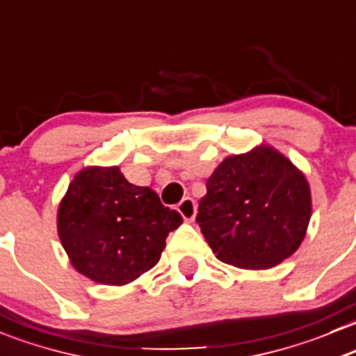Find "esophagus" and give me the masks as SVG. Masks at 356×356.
Segmentation results:
<instances>
[{
	"label": "esophagus",
	"instance_id": "esophagus-1",
	"mask_svg": "<svg viewBox=\"0 0 356 356\" xmlns=\"http://www.w3.org/2000/svg\"><path fill=\"white\" fill-rule=\"evenodd\" d=\"M177 210H179V213L182 216V219L188 220V222H191L196 216L195 200L189 198V196H186V198H182V202L177 205Z\"/></svg>",
	"mask_w": 356,
	"mask_h": 356
}]
</instances>
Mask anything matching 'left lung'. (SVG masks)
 <instances>
[{"label":"left lung","instance_id":"left-lung-1","mask_svg":"<svg viewBox=\"0 0 356 356\" xmlns=\"http://www.w3.org/2000/svg\"><path fill=\"white\" fill-rule=\"evenodd\" d=\"M312 219L306 175L273 146L224 158L207 181L196 222L219 261L270 270L302 243Z\"/></svg>","mask_w":356,"mask_h":356}]
</instances>
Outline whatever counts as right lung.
Listing matches in <instances>:
<instances>
[{"label":"right lung","mask_w":356,"mask_h":356,"mask_svg":"<svg viewBox=\"0 0 356 356\" xmlns=\"http://www.w3.org/2000/svg\"><path fill=\"white\" fill-rule=\"evenodd\" d=\"M182 224L149 188L120 167H85L57 210V233L72 268L102 285H127L160 261L168 233Z\"/></svg>","instance_id":"right-lung-1"}]
</instances>
